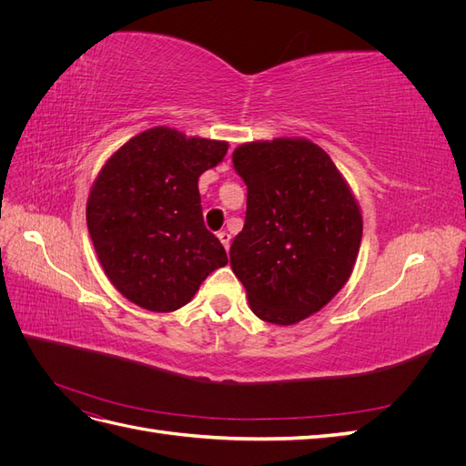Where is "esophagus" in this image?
<instances>
[{
	"mask_svg": "<svg viewBox=\"0 0 466 466\" xmlns=\"http://www.w3.org/2000/svg\"><path fill=\"white\" fill-rule=\"evenodd\" d=\"M218 238L221 241V245L225 247V250H228L229 245H231V235H229L228 231H219V233H218Z\"/></svg>",
	"mask_w": 466,
	"mask_h": 466,
	"instance_id": "obj_1",
	"label": "esophagus"
}]
</instances>
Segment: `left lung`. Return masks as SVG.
<instances>
[{
	"mask_svg": "<svg viewBox=\"0 0 466 466\" xmlns=\"http://www.w3.org/2000/svg\"><path fill=\"white\" fill-rule=\"evenodd\" d=\"M233 167L247 185V218L229 258L252 313L281 327L305 320L354 272L363 233L356 196L307 137L243 144Z\"/></svg>",
	"mask_w": 466,
	"mask_h": 466,
	"instance_id": "obj_1",
	"label": "left lung"
}]
</instances>
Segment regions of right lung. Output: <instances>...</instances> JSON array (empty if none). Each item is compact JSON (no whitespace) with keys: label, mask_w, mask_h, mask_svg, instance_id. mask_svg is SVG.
Listing matches in <instances>:
<instances>
[{"label":"right lung","mask_w":466,"mask_h":466,"mask_svg":"<svg viewBox=\"0 0 466 466\" xmlns=\"http://www.w3.org/2000/svg\"><path fill=\"white\" fill-rule=\"evenodd\" d=\"M229 144L155 126L128 139L98 171L87 198V229L110 284L153 313L187 305L228 264L204 225L198 178Z\"/></svg>","instance_id":"1"}]
</instances>
